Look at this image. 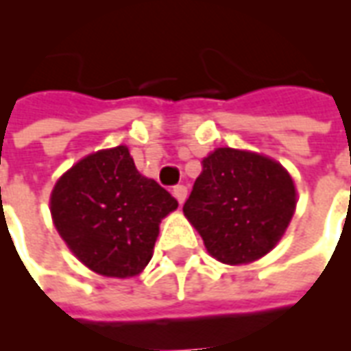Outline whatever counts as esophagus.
<instances>
[{"mask_svg":"<svg viewBox=\"0 0 351 351\" xmlns=\"http://www.w3.org/2000/svg\"><path fill=\"white\" fill-rule=\"evenodd\" d=\"M172 194H173V197L178 199L179 204L183 205V204H185V199H186V186H183V185L173 186Z\"/></svg>","mask_w":351,"mask_h":351,"instance_id":"esophagus-1","label":"esophagus"}]
</instances>
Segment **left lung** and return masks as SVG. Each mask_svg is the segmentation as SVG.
I'll list each match as a JSON object with an SVG mask.
<instances>
[{
    "label": "left lung",
    "mask_w": 351,
    "mask_h": 351,
    "mask_svg": "<svg viewBox=\"0 0 351 351\" xmlns=\"http://www.w3.org/2000/svg\"><path fill=\"white\" fill-rule=\"evenodd\" d=\"M183 205L207 254L223 265H250L285 235L298 204L294 179L268 155L216 147Z\"/></svg>",
    "instance_id": "8db88e82"
}]
</instances>
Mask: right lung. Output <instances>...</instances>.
<instances>
[{
	"label": "right lung",
	"instance_id": "obj_1",
	"mask_svg": "<svg viewBox=\"0 0 351 351\" xmlns=\"http://www.w3.org/2000/svg\"><path fill=\"white\" fill-rule=\"evenodd\" d=\"M176 209V197L136 170L123 144L79 159L49 196L51 220L68 250L88 270L116 279L146 268L160 222Z\"/></svg>",
	"mask_w": 351,
	"mask_h": 351
}]
</instances>
